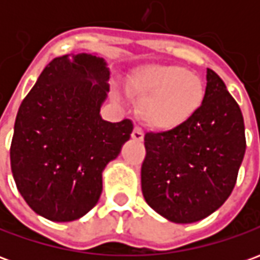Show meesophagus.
<instances>
[{
  "label": "esophagus",
  "instance_id": "1",
  "mask_svg": "<svg viewBox=\"0 0 260 260\" xmlns=\"http://www.w3.org/2000/svg\"><path fill=\"white\" fill-rule=\"evenodd\" d=\"M132 139L134 141H138V142H142L143 141V136H145V134H143V131H142V128H139V126H135L134 128V131H132Z\"/></svg>",
  "mask_w": 260,
  "mask_h": 260
}]
</instances>
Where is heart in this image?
I'll use <instances>...</instances> for the list:
<instances>
[{"label":"heart","instance_id":"heart-1","mask_svg":"<svg viewBox=\"0 0 260 260\" xmlns=\"http://www.w3.org/2000/svg\"><path fill=\"white\" fill-rule=\"evenodd\" d=\"M138 115L153 129L173 131L188 124L205 103L206 86L181 65H150L132 82Z\"/></svg>","mask_w":260,"mask_h":260}]
</instances>
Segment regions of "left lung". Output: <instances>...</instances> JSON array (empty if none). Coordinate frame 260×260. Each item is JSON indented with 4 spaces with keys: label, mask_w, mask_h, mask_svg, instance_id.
I'll list each match as a JSON object with an SVG mask.
<instances>
[{
    "label": "left lung",
    "mask_w": 260,
    "mask_h": 260,
    "mask_svg": "<svg viewBox=\"0 0 260 260\" xmlns=\"http://www.w3.org/2000/svg\"><path fill=\"white\" fill-rule=\"evenodd\" d=\"M206 97L181 128L145 135L142 192L147 205L174 223H195L216 212L234 189L245 154L242 113L214 71Z\"/></svg>",
    "instance_id": "8db88e82"
}]
</instances>
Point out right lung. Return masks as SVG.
I'll use <instances>...</instances> for the list:
<instances>
[{"instance_id": "right-lung-1", "label": "right lung", "mask_w": 260, "mask_h": 260, "mask_svg": "<svg viewBox=\"0 0 260 260\" xmlns=\"http://www.w3.org/2000/svg\"><path fill=\"white\" fill-rule=\"evenodd\" d=\"M108 79L100 57L62 55L43 69L20 104L11 170L26 203L51 221H72L96 206L103 170L129 141L131 119L100 117Z\"/></svg>"}]
</instances>
